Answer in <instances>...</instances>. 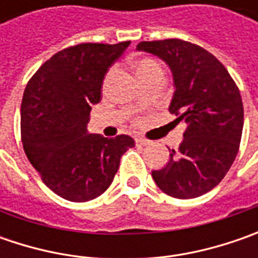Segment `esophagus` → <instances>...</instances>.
I'll return each mask as SVG.
<instances>
[{
	"label": "esophagus",
	"instance_id": "1",
	"mask_svg": "<svg viewBox=\"0 0 258 258\" xmlns=\"http://www.w3.org/2000/svg\"><path fill=\"white\" fill-rule=\"evenodd\" d=\"M135 142H136V145H139V146H145V145L151 144L148 139H144V138H135Z\"/></svg>",
	"mask_w": 258,
	"mask_h": 258
}]
</instances>
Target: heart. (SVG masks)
I'll return each instance as SVG.
<instances>
[{"instance_id": "1", "label": "heart", "mask_w": 258, "mask_h": 258, "mask_svg": "<svg viewBox=\"0 0 258 258\" xmlns=\"http://www.w3.org/2000/svg\"><path fill=\"white\" fill-rule=\"evenodd\" d=\"M114 72H116L114 67L109 69V72L106 73V77H104V83H107L113 77ZM135 75L139 79V82L142 83V82H145L146 79H149L152 76H164V70H162V67H161V64L156 60L149 58V57H142V58H138L135 61Z\"/></svg>"}]
</instances>
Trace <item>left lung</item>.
I'll use <instances>...</instances> for the list:
<instances>
[{
    "label": "left lung",
    "mask_w": 258,
    "mask_h": 258,
    "mask_svg": "<svg viewBox=\"0 0 258 258\" xmlns=\"http://www.w3.org/2000/svg\"><path fill=\"white\" fill-rule=\"evenodd\" d=\"M136 50L169 66L175 87L169 112L186 123L179 148L152 178L173 198L201 197L223 181L238 152L244 123L240 90L221 61L200 45L168 38L142 41Z\"/></svg>",
    "instance_id": "obj_1"
}]
</instances>
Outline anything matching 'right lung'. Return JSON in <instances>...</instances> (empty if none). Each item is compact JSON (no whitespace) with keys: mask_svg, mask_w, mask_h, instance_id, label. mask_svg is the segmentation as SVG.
Instances as JSON below:
<instances>
[{"mask_svg":"<svg viewBox=\"0 0 258 258\" xmlns=\"http://www.w3.org/2000/svg\"><path fill=\"white\" fill-rule=\"evenodd\" d=\"M131 41L83 43L55 53L30 79L21 102V141L43 182L73 203L109 188L122 155L134 148L127 135L89 134L92 106L100 102L109 67Z\"/></svg>","mask_w":258,"mask_h":258,"instance_id":"add662e5","label":"right lung"}]
</instances>
